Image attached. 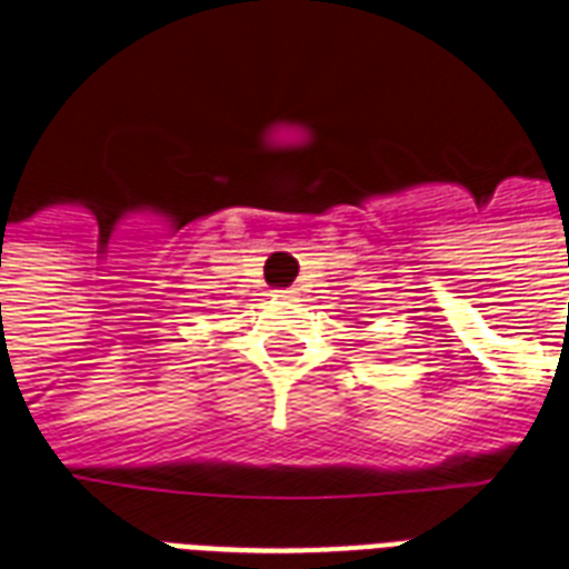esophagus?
<instances>
[{"instance_id":"1","label":"esophagus","mask_w":569,"mask_h":569,"mask_svg":"<svg viewBox=\"0 0 569 569\" xmlns=\"http://www.w3.org/2000/svg\"><path fill=\"white\" fill-rule=\"evenodd\" d=\"M296 296H298L296 289H283V298H296Z\"/></svg>"}]
</instances>
